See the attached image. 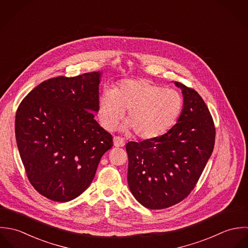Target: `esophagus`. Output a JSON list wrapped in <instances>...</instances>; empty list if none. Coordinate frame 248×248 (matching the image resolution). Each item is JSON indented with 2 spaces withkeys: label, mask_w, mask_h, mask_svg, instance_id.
<instances>
[{
  "label": "esophagus",
  "mask_w": 248,
  "mask_h": 248,
  "mask_svg": "<svg viewBox=\"0 0 248 248\" xmlns=\"http://www.w3.org/2000/svg\"><path fill=\"white\" fill-rule=\"evenodd\" d=\"M113 142H114V146L119 148V147H124V139H122L121 137H118V136H115L113 138Z\"/></svg>",
  "instance_id": "esophagus-1"
}]
</instances>
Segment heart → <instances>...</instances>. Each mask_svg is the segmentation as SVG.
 <instances>
[{"instance_id":"b5f03b06","label":"heart","mask_w":248,"mask_h":248,"mask_svg":"<svg viewBox=\"0 0 248 248\" xmlns=\"http://www.w3.org/2000/svg\"><path fill=\"white\" fill-rule=\"evenodd\" d=\"M183 105V97L177 91L149 79H128L101 95L99 121L106 130H112L127 111V127L139 139L150 141L162 137L174 125Z\"/></svg>"}]
</instances>
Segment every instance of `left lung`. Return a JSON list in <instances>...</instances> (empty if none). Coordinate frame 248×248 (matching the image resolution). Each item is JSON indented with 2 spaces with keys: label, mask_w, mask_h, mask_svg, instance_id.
<instances>
[{
  "label": "left lung",
  "mask_w": 248,
  "mask_h": 248,
  "mask_svg": "<svg viewBox=\"0 0 248 248\" xmlns=\"http://www.w3.org/2000/svg\"><path fill=\"white\" fill-rule=\"evenodd\" d=\"M184 106L177 123L162 137L128 142L127 181L143 206L165 209L187 198L194 190L213 152L216 128L198 92L180 82Z\"/></svg>",
  "instance_id": "left-lung-1"
}]
</instances>
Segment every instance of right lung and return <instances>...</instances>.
Returning a JSON list of instances; mask_svg holds the SVG:
<instances>
[{"label": "right lung", "mask_w": 248, "mask_h": 248, "mask_svg": "<svg viewBox=\"0 0 248 248\" xmlns=\"http://www.w3.org/2000/svg\"><path fill=\"white\" fill-rule=\"evenodd\" d=\"M99 72L51 78L19 104L15 136L26 174L43 197L67 202L92 183L113 137L100 127Z\"/></svg>", "instance_id": "add662e5"}]
</instances>
